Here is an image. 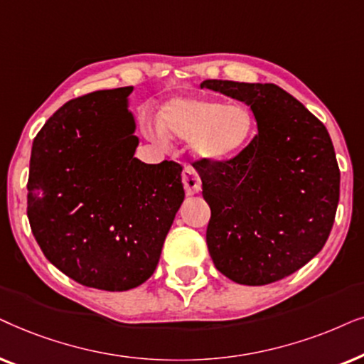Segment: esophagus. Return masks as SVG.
I'll list each match as a JSON object with an SVG mask.
<instances>
[{
    "label": "esophagus",
    "instance_id": "1",
    "mask_svg": "<svg viewBox=\"0 0 364 364\" xmlns=\"http://www.w3.org/2000/svg\"><path fill=\"white\" fill-rule=\"evenodd\" d=\"M183 185H185V191L188 196H193L201 191L200 174H198L191 166H185V169H183Z\"/></svg>",
    "mask_w": 364,
    "mask_h": 364
}]
</instances>
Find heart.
<instances>
[{
	"label": "heart",
	"instance_id": "b5f03b06",
	"mask_svg": "<svg viewBox=\"0 0 364 364\" xmlns=\"http://www.w3.org/2000/svg\"><path fill=\"white\" fill-rule=\"evenodd\" d=\"M255 129L253 111L241 101L223 103L205 98H178L159 113V124L148 126V138L158 143L166 136L191 141L193 156L205 163H223L238 156Z\"/></svg>",
	"mask_w": 364,
	"mask_h": 364
}]
</instances>
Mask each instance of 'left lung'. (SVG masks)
Wrapping results in <instances>:
<instances>
[{"instance_id": "obj_1", "label": "left lung", "mask_w": 364, "mask_h": 364, "mask_svg": "<svg viewBox=\"0 0 364 364\" xmlns=\"http://www.w3.org/2000/svg\"><path fill=\"white\" fill-rule=\"evenodd\" d=\"M201 88L245 101L258 123L238 156L196 166L213 263L248 287L287 278L321 251L334 223L340 168L328 129L273 83L206 80Z\"/></svg>"}]
</instances>
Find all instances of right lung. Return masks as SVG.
<instances>
[{"mask_svg":"<svg viewBox=\"0 0 364 364\" xmlns=\"http://www.w3.org/2000/svg\"><path fill=\"white\" fill-rule=\"evenodd\" d=\"M133 86L68 101L36 134L28 220L43 255L85 287L126 291L156 269L185 200L181 166L134 158Z\"/></svg>","mask_w":364,"mask_h":364,"instance_id":"obj_1","label":"right lung"}]
</instances>
